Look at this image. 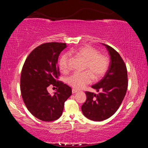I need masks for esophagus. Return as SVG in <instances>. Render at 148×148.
<instances>
[{
    "label": "esophagus",
    "instance_id": "1",
    "mask_svg": "<svg viewBox=\"0 0 148 148\" xmlns=\"http://www.w3.org/2000/svg\"><path fill=\"white\" fill-rule=\"evenodd\" d=\"M77 92V90H76V89H72V93H73V94H75V93H76V92Z\"/></svg>",
    "mask_w": 148,
    "mask_h": 148
}]
</instances>
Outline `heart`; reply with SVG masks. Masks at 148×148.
<instances>
[{
  "instance_id": "heart-1",
  "label": "heart",
  "mask_w": 148,
  "mask_h": 148,
  "mask_svg": "<svg viewBox=\"0 0 148 148\" xmlns=\"http://www.w3.org/2000/svg\"><path fill=\"white\" fill-rule=\"evenodd\" d=\"M70 53L76 54L85 61L84 71L81 73H74L67 77L66 82L70 86L76 89H81L91 83L92 78L99 79L108 68V59L103 54L91 46L80 47ZM59 67L61 71L66 72L69 69V55L64 53L59 60Z\"/></svg>"
}]
</instances>
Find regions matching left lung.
Returning <instances> with one entry per match:
<instances>
[{
  "label": "left lung",
  "instance_id": "1",
  "mask_svg": "<svg viewBox=\"0 0 148 148\" xmlns=\"http://www.w3.org/2000/svg\"><path fill=\"white\" fill-rule=\"evenodd\" d=\"M110 56L106 74L92 86L99 94L86 92L87 99L82 106V113L92 121H101L111 117L121 105L128 87L127 71L123 60L112 47L102 44Z\"/></svg>",
  "mask_w": 148,
  "mask_h": 148
}]
</instances>
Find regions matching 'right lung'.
<instances>
[{
	"mask_svg": "<svg viewBox=\"0 0 148 148\" xmlns=\"http://www.w3.org/2000/svg\"><path fill=\"white\" fill-rule=\"evenodd\" d=\"M65 43L50 42L36 47L27 57L20 79L21 96L29 111L36 118L51 121L61 116L64 102L72 89L57 81L59 76L57 61ZM51 84L58 88L53 95L47 92Z\"/></svg>",
	"mask_w": 148,
	"mask_h": 148,
	"instance_id": "obj_1",
	"label": "right lung"
}]
</instances>
